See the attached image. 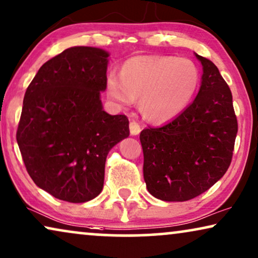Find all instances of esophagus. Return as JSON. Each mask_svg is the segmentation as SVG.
<instances>
[{
    "mask_svg": "<svg viewBox=\"0 0 258 258\" xmlns=\"http://www.w3.org/2000/svg\"><path fill=\"white\" fill-rule=\"evenodd\" d=\"M140 131H142V126H140L137 121H135V120H132V121L130 122V133H131L132 136H137L139 135Z\"/></svg>",
    "mask_w": 258,
    "mask_h": 258,
    "instance_id": "1",
    "label": "esophagus"
}]
</instances>
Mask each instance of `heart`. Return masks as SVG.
Instances as JSON below:
<instances>
[{
	"label": "heart",
	"instance_id": "obj_1",
	"mask_svg": "<svg viewBox=\"0 0 258 258\" xmlns=\"http://www.w3.org/2000/svg\"><path fill=\"white\" fill-rule=\"evenodd\" d=\"M199 84L201 73L190 59L142 55L127 60L120 77L108 75L106 93L119 107H130L140 99L144 118L164 123L177 118L191 104Z\"/></svg>",
	"mask_w": 258,
	"mask_h": 258
}]
</instances>
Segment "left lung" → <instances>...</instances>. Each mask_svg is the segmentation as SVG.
Here are the masks:
<instances>
[{"instance_id": "left-lung-1", "label": "left lung", "mask_w": 258, "mask_h": 258, "mask_svg": "<svg viewBox=\"0 0 258 258\" xmlns=\"http://www.w3.org/2000/svg\"><path fill=\"white\" fill-rule=\"evenodd\" d=\"M203 66L194 102L176 119L140 133L144 179L153 197L185 202L209 190L228 171L238 125L232 94L216 64Z\"/></svg>"}]
</instances>
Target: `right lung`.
I'll return each instance as SVG.
<instances>
[{"label":"right lung","instance_id":"obj_1","mask_svg":"<svg viewBox=\"0 0 258 258\" xmlns=\"http://www.w3.org/2000/svg\"><path fill=\"white\" fill-rule=\"evenodd\" d=\"M108 56L100 48H68L26 91L16 132L23 163L34 183L61 201L97 197L109 150L130 136L126 115L102 109Z\"/></svg>","mask_w":258,"mask_h":258}]
</instances>
